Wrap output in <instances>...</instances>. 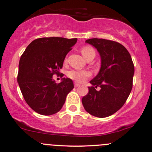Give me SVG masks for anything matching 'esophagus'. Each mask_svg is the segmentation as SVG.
Wrapping results in <instances>:
<instances>
[{"label": "esophagus", "mask_w": 152, "mask_h": 152, "mask_svg": "<svg viewBox=\"0 0 152 152\" xmlns=\"http://www.w3.org/2000/svg\"><path fill=\"white\" fill-rule=\"evenodd\" d=\"M80 85H79V83H76V82H75L74 83V86L76 87V88H77V87H78Z\"/></svg>", "instance_id": "esophagus-1"}]
</instances>
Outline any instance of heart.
Masks as SVG:
<instances>
[{
	"mask_svg": "<svg viewBox=\"0 0 152 152\" xmlns=\"http://www.w3.org/2000/svg\"><path fill=\"white\" fill-rule=\"evenodd\" d=\"M81 52L84 57L85 59H87L91 56H95L96 52L95 50L92 48L91 46H85L82 47L81 49ZM91 75L90 72L86 70H70L68 71L67 76L68 77L71 79L74 80V81L78 82V83H82L86 79Z\"/></svg>",
	"mask_w": 152,
	"mask_h": 152,
	"instance_id": "b5f03b06",
	"label": "heart"
}]
</instances>
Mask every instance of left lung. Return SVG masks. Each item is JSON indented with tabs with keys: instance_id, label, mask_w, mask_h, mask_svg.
Listing matches in <instances>:
<instances>
[{
	"instance_id": "left-lung-1",
	"label": "left lung",
	"mask_w": 152,
	"mask_h": 152,
	"mask_svg": "<svg viewBox=\"0 0 152 152\" xmlns=\"http://www.w3.org/2000/svg\"><path fill=\"white\" fill-rule=\"evenodd\" d=\"M86 43L98 50L102 65L99 74L90 81L92 86L82 98V104L92 116L107 117L121 109L129 96L133 86V61L126 48L116 41L91 38ZM98 86L99 91L95 89Z\"/></svg>"
}]
</instances>
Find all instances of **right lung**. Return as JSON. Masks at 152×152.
<instances>
[{
  "mask_svg": "<svg viewBox=\"0 0 152 152\" xmlns=\"http://www.w3.org/2000/svg\"><path fill=\"white\" fill-rule=\"evenodd\" d=\"M76 41L77 38H37L22 54L17 80L26 102L38 114L49 116L58 112L74 88L71 78H64L57 83L53 76L59 74L66 54Z\"/></svg>",
  "mask_w": 152,
  "mask_h": 152,
  "instance_id": "right-lung-1",
  "label": "right lung"
}]
</instances>
